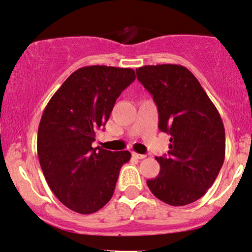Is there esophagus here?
<instances>
[{
    "mask_svg": "<svg viewBox=\"0 0 252 252\" xmlns=\"http://www.w3.org/2000/svg\"><path fill=\"white\" fill-rule=\"evenodd\" d=\"M132 157L137 158V159H144L146 156L145 155H141V154H137V152H132Z\"/></svg>",
    "mask_w": 252,
    "mask_h": 252,
    "instance_id": "obj_1",
    "label": "esophagus"
}]
</instances>
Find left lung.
Masks as SVG:
<instances>
[{
  "mask_svg": "<svg viewBox=\"0 0 252 252\" xmlns=\"http://www.w3.org/2000/svg\"><path fill=\"white\" fill-rule=\"evenodd\" d=\"M136 74L157 104L159 129L171 135L167 155L156 157L159 174L146 184L167 205L196 201L223 165L225 133L221 116L197 79L184 66L148 65L136 68Z\"/></svg>",
  "mask_w": 252,
  "mask_h": 252,
  "instance_id": "8db88e82",
  "label": "left lung"
}]
</instances>
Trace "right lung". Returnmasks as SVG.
Segmentation results:
<instances>
[{
	"instance_id": "1",
	"label": "right lung",
	"mask_w": 252,
	"mask_h": 252,
	"mask_svg": "<svg viewBox=\"0 0 252 252\" xmlns=\"http://www.w3.org/2000/svg\"><path fill=\"white\" fill-rule=\"evenodd\" d=\"M135 79L132 68L85 66L66 79L44 109L37 136L40 167L53 194L73 212L100 211L130 160L129 151L111 152L92 143Z\"/></svg>"
}]
</instances>
